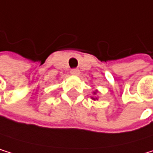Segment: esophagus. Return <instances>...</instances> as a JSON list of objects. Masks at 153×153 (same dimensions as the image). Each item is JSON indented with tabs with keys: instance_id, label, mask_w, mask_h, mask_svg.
Returning <instances> with one entry per match:
<instances>
[{
	"instance_id": "1",
	"label": "esophagus",
	"mask_w": 153,
	"mask_h": 153,
	"mask_svg": "<svg viewBox=\"0 0 153 153\" xmlns=\"http://www.w3.org/2000/svg\"><path fill=\"white\" fill-rule=\"evenodd\" d=\"M71 73L72 75H79L80 71H79L78 69H72V70L71 71Z\"/></svg>"
}]
</instances>
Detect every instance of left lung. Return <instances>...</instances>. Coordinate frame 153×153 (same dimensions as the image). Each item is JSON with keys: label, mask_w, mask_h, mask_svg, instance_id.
Here are the masks:
<instances>
[{"label": "left lung", "mask_w": 153, "mask_h": 153, "mask_svg": "<svg viewBox=\"0 0 153 153\" xmlns=\"http://www.w3.org/2000/svg\"><path fill=\"white\" fill-rule=\"evenodd\" d=\"M94 94H96V93H94Z\"/></svg>", "instance_id": "1"}]
</instances>
